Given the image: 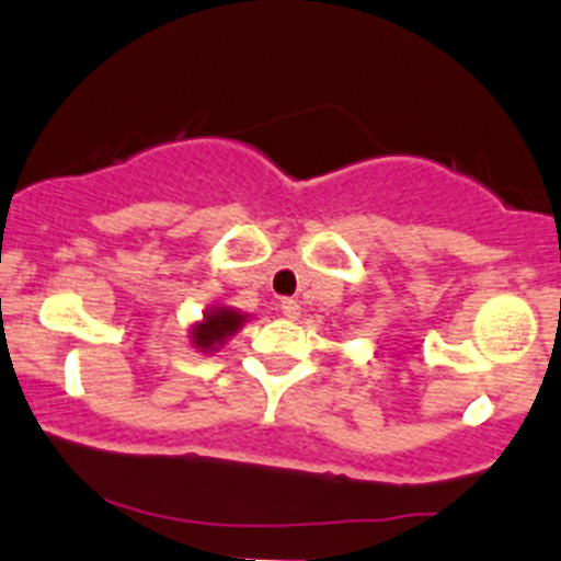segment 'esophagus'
Returning <instances> with one entry per match:
<instances>
[{"label":"esophagus","mask_w":561,"mask_h":561,"mask_svg":"<svg viewBox=\"0 0 561 561\" xmlns=\"http://www.w3.org/2000/svg\"><path fill=\"white\" fill-rule=\"evenodd\" d=\"M279 309H282V314L287 317V320H296V317L300 314V304H298V300H293V298L282 300Z\"/></svg>","instance_id":"esophagus-1"}]
</instances>
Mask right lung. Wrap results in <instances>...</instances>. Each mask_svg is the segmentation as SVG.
Here are the masks:
<instances>
[{"mask_svg":"<svg viewBox=\"0 0 561 561\" xmlns=\"http://www.w3.org/2000/svg\"><path fill=\"white\" fill-rule=\"evenodd\" d=\"M250 320V314L233 309V306L215 304L204 311V317L191 325V344L196 352H204V355H211V352L222 350L228 339H233L244 322Z\"/></svg>","mask_w":561,"mask_h":561,"instance_id":"1","label":"right lung"}]
</instances>
